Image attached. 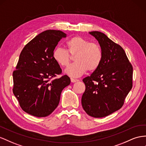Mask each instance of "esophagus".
Returning a JSON list of instances; mask_svg holds the SVG:
<instances>
[{
    "label": "esophagus",
    "mask_w": 146,
    "mask_h": 146,
    "mask_svg": "<svg viewBox=\"0 0 146 146\" xmlns=\"http://www.w3.org/2000/svg\"><path fill=\"white\" fill-rule=\"evenodd\" d=\"M70 81L74 83V82H78V79H76V78H70Z\"/></svg>",
    "instance_id": "34e87169"
}]
</instances>
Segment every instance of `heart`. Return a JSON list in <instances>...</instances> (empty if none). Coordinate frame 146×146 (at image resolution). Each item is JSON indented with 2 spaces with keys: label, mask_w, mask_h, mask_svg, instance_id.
Masks as SVG:
<instances>
[{
  "label": "heart",
  "mask_w": 146,
  "mask_h": 146,
  "mask_svg": "<svg viewBox=\"0 0 146 146\" xmlns=\"http://www.w3.org/2000/svg\"><path fill=\"white\" fill-rule=\"evenodd\" d=\"M68 50L56 47L53 51V57L61 66H68L76 56V62L70 65L66 69V73L70 76L78 77L86 70L93 72L100 66L102 60V52L97 43L88 41L80 36H75L66 44Z\"/></svg>",
  "instance_id": "1"
}]
</instances>
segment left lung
Returning a JSON list of instances; mask_svg holds the SVG:
<instances>
[{
	"mask_svg": "<svg viewBox=\"0 0 146 146\" xmlns=\"http://www.w3.org/2000/svg\"><path fill=\"white\" fill-rule=\"evenodd\" d=\"M98 40L102 52L101 63L83 79L85 91L82 105L90 116H108L123 106L133 86V68L122 47L98 31L89 33Z\"/></svg>",
	"mask_w": 146,
	"mask_h": 146,
	"instance_id": "obj_1",
	"label": "left lung"
}]
</instances>
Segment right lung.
Instances as JSON below:
<instances>
[{"label": "right lung", "instance_id": "add662e5", "mask_svg": "<svg viewBox=\"0 0 146 146\" xmlns=\"http://www.w3.org/2000/svg\"><path fill=\"white\" fill-rule=\"evenodd\" d=\"M67 35L61 31L47 30L25 46L13 72V93L26 113L44 117L57 108L62 90L70 83L62 74L53 53L59 41Z\"/></svg>", "mask_w": 146, "mask_h": 146}]
</instances>
